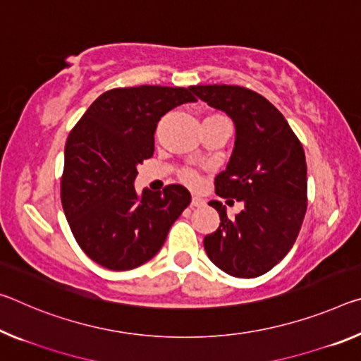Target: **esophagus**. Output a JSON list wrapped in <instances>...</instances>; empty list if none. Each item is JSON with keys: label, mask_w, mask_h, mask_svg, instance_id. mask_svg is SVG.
I'll return each mask as SVG.
<instances>
[{"label": "esophagus", "mask_w": 361, "mask_h": 361, "mask_svg": "<svg viewBox=\"0 0 361 361\" xmlns=\"http://www.w3.org/2000/svg\"><path fill=\"white\" fill-rule=\"evenodd\" d=\"M204 204H205L204 199H202L201 196H196V194H194L192 199H191V205H192V207H202Z\"/></svg>", "instance_id": "esophagus-1"}]
</instances>
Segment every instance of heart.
<instances>
[{
    "mask_svg": "<svg viewBox=\"0 0 361 361\" xmlns=\"http://www.w3.org/2000/svg\"><path fill=\"white\" fill-rule=\"evenodd\" d=\"M183 176H185V180H186V181H190V183H197V175L194 173V171H191V170H186L185 173H183Z\"/></svg>",
    "mask_w": 361,
    "mask_h": 361,
    "instance_id": "heart-1",
    "label": "heart"
}]
</instances>
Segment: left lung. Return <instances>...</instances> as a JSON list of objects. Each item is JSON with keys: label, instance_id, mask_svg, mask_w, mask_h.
Instances as JSON below:
<instances>
[{"label": "left lung", "instance_id": "1", "mask_svg": "<svg viewBox=\"0 0 361 361\" xmlns=\"http://www.w3.org/2000/svg\"><path fill=\"white\" fill-rule=\"evenodd\" d=\"M190 90L233 120L234 147L216 175L215 192L244 205L228 216L220 201L209 202L220 226L204 238V249L231 276L257 278L281 262L299 236L307 210L304 147L283 114L255 91L236 85Z\"/></svg>", "mask_w": 361, "mask_h": 361}]
</instances>
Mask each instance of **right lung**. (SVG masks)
Segmentation results:
<instances>
[{"label":"right lung","instance_id":"1","mask_svg":"<svg viewBox=\"0 0 361 361\" xmlns=\"http://www.w3.org/2000/svg\"><path fill=\"white\" fill-rule=\"evenodd\" d=\"M194 101L190 88L141 85L109 90L68 135L62 209L83 252L107 270H131L151 260L190 205L185 186L146 188L138 194L133 183L138 165L152 156L159 120Z\"/></svg>","mask_w":361,"mask_h":361}]
</instances>
